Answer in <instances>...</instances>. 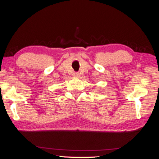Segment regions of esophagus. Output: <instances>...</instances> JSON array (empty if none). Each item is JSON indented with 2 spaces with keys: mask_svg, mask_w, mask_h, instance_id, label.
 I'll use <instances>...</instances> for the list:
<instances>
[{
  "mask_svg": "<svg viewBox=\"0 0 159 159\" xmlns=\"http://www.w3.org/2000/svg\"><path fill=\"white\" fill-rule=\"evenodd\" d=\"M73 76H76V77H79L80 76V74L79 73V72H74Z\"/></svg>",
  "mask_w": 159,
  "mask_h": 159,
  "instance_id": "esophagus-1",
  "label": "esophagus"
}]
</instances>
